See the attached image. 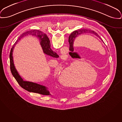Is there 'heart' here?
I'll return each instance as SVG.
<instances>
[{"label":"heart","instance_id":"1","mask_svg":"<svg viewBox=\"0 0 122 122\" xmlns=\"http://www.w3.org/2000/svg\"><path fill=\"white\" fill-rule=\"evenodd\" d=\"M81 62L80 61H75L72 63L70 66L65 68L61 72L60 69H56L55 72L59 76L61 82L67 86H76L75 80L78 79L81 81L82 78V71L84 67H81ZM80 86V85H78Z\"/></svg>","mask_w":122,"mask_h":122}]
</instances>
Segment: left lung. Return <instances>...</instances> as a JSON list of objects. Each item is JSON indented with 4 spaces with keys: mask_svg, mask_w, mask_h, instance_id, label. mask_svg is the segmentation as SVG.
Here are the masks:
<instances>
[{
    "mask_svg": "<svg viewBox=\"0 0 122 122\" xmlns=\"http://www.w3.org/2000/svg\"><path fill=\"white\" fill-rule=\"evenodd\" d=\"M93 33L101 39L100 37L95 32H94L93 31H92L91 30H88L86 29H78L77 30H75L72 33L69 37V42L70 44V51H73L74 50L73 43H74V41L75 39L76 38V37L81 34H84V33ZM102 41H103L102 40ZM73 53L74 54V53Z\"/></svg>",
    "mask_w": 122,
    "mask_h": 122,
    "instance_id": "obj_1",
    "label": "left lung"
}]
</instances>
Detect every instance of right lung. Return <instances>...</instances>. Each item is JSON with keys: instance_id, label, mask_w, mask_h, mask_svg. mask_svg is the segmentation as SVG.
Listing matches in <instances>:
<instances>
[{"instance_id": "1", "label": "right lung", "mask_w": 122, "mask_h": 122, "mask_svg": "<svg viewBox=\"0 0 122 122\" xmlns=\"http://www.w3.org/2000/svg\"><path fill=\"white\" fill-rule=\"evenodd\" d=\"M26 34L25 35V36L26 35ZM29 35L36 36L40 39V40L41 41V45L43 49V51L45 54L55 58L59 57L58 55L57 54L56 52L51 50L50 48L51 44L50 40H49V38H48L46 34L43 33L41 31L34 30L32 31V32L30 34H29ZM23 36H24V35ZM23 36H22V37ZM17 42H15V43H17ZM15 45V44L12 48L11 49L10 54V69L12 75L16 80L19 85L21 86L22 88H23V89L29 91V92L39 93L41 94L46 95H50L49 91L47 90V87H46L45 86L41 85L40 84H37L36 83H33L32 82L23 81L21 77V76H19L15 67L12 57V52Z\"/></svg>"}]
</instances>
